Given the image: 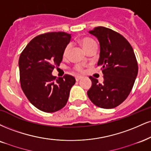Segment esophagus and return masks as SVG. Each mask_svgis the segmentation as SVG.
<instances>
[{"label": "esophagus", "instance_id": "34e87169", "mask_svg": "<svg viewBox=\"0 0 151 151\" xmlns=\"http://www.w3.org/2000/svg\"><path fill=\"white\" fill-rule=\"evenodd\" d=\"M81 78H82V77H81V76H77V77H76V81H79Z\"/></svg>", "mask_w": 151, "mask_h": 151}]
</instances>
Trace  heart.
<instances>
[{"instance_id": "heart-1", "label": "heart", "mask_w": 151, "mask_h": 151, "mask_svg": "<svg viewBox=\"0 0 151 151\" xmlns=\"http://www.w3.org/2000/svg\"><path fill=\"white\" fill-rule=\"evenodd\" d=\"M80 42L81 43V45L83 46V48H84L87 52H88L90 49L93 48V47L97 46L95 41H94L93 39H90V38H83V39L81 40ZM70 44H68L65 48L64 51H63V55H64L65 57L68 55L69 50H70ZM74 69H75V70L78 71V72H82L83 71V68L81 65H77L74 67Z\"/></svg>"}]
</instances>
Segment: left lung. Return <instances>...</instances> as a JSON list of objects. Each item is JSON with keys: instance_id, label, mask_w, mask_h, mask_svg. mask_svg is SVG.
<instances>
[{"instance_id": "1", "label": "left lung", "mask_w": 151, "mask_h": 151, "mask_svg": "<svg viewBox=\"0 0 151 151\" xmlns=\"http://www.w3.org/2000/svg\"><path fill=\"white\" fill-rule=\"evenodd\" d=\"M89 33L100 43L101 67L104 81L100 83L91 76L92 85L87 91L96 106L114 108L124 102L133 88L138 74V63L129 41L120 34L104 27H95Z\"/></svg>"}]
</instances>
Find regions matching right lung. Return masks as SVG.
<instances>
[{"mask_svg":"<svg viewBox=\"0 0 151 151\" xmlns=\"http://www.w3.org/2000/svg\"><path fill=\"white\" fill-rule=\"evenodd\" d=\"M71 38L63 32L40 34L19 56L21 88L30 103L41 111L54 112L65 107L75 83V78L70 74L59 78L52 75L53 69L63 60V51Z\"/></svg>","mask_w":151,"mask_h":151,"instance_id":"right-lung-1","label":"right lung"}]
</instances>
